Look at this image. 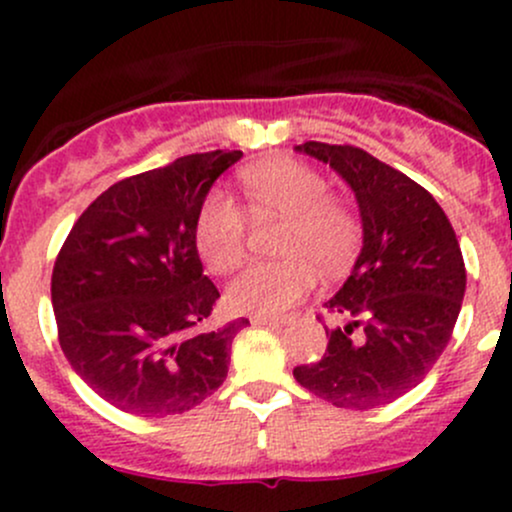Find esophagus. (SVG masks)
I'll list each match as a JSON object with an SVG mask.
<instances>
[{"mask_svg":"<svg viewBox=\"0 0 512 512\" xmlns=\"http://www.w3.org/2000/svg\"><path fill=\"white\" fill-rule=\"evenodd\" d=\"M255 327H282L285 324V319H272V317H252L250 319Z\"/></svg>","mask_w":512,"mask_h":512,"instance_id":"esophagus-1","label":"esophagus"}]
</instances>
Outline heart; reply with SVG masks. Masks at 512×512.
<instances>
[{
    "label": "heart",
    "instance_id": "obj_1",
    "mask_svg": "<svg viewBox=\"0 0 512 512\" xmlns=\"http://www.w3.org/2000/svg\"><path fill=\"white\" fill-rule=\"evenodd\" d=\"M252 213L260 220H285L280 237L282 262H260L242 272L230 289L232 309L257 317H277L314 287V267L337 275L352 260L359 223L347 205L332 198L327 178L289 158L265 160L242 173ZM198 250L210 270L230 275L247 257V218L227 193L205 200L195 230Z\"/></svg>",
    "mask_w": 512,
    "mask_h": 512
}]
</instances>
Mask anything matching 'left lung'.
<instances>
[{
	"label": "left lung",
	"mask_w": 512,
	"mask_h": 512,
	"mask_svg": "<svg viewBox=\"0 0 512 512\" xmlns=\"http://www.w3.org/2000/svg\"><path fill=\"white\" fill-rule=\"evenodd\" d=\"M294 151L327 163L361 218L352 275L324 302L347 324L327 329V352L294 379L339 409L391 404L431 371L456 327L466 294L456 232L428 190L361 148L307 141Z\"/></svg>",
	"instance_id": "obj_1"
}]
</instances>
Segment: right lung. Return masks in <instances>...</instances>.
<instances>
[{
	"mask_svg": "<svg viewBox=\"0 0 512 512\" xmlns=\"http://www.w3.org/2000/svg\"><path fill=\"white\" fill-rule=\"evenodd\" d=\"M240 151L193 153L118 180L56 257L51 307L71 369L133 416L183 414L223 384L247 319L205 329L220 292L198 255L200 210Z\"/></svg>",
	"mask_w": 512,
	"mask_h": 512,
	"instance_id": "1",
	"label": "right lung"
}]
</instances>
